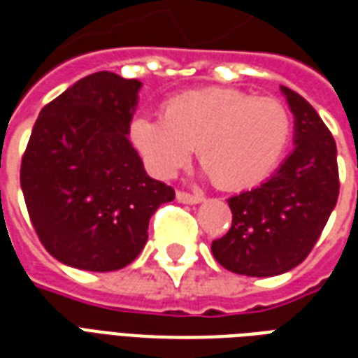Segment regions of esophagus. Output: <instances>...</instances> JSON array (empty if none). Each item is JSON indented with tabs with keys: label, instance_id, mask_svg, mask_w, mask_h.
I'll list each match as a JSON object with an SVG mask.
<instances>
[{
	"label": "esophagus",
	"instance_id": "esophagus-1",
	"mask_svg": "<svg viewBox=\"0 0 358 358\" xmlns=\"http://www.w3.org/2000/svg\"><path fill=\"white\" fill-rule=\"evenodd\" d=\"M176 199H178L180 203L195 205V203H201L205 197H203V194H187V192H178V194H176Z\"/></svg>",
	"mask_w": 358,
	"mask_h": 358
}]
</instances>
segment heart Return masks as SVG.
Here are the masks:
<instances>
[{"instance_id": "b5f03b06", "label": "heart", "mask_w": 358, "mask_h": 358, "mask_svg": "<svg viewBox=\"0 0 358 358\" xmlns=\"http://www.w3.org/2000/svg\"><path fill=\"white\" fill-rule=\"evenodd\" d=\"M130 138L149 169L169 178L199 161L218 186L249 187L268 176L292 138V117L274 97H251L238 90H207L176 97L163 117H138Z\"/></svg>"}]
</instances>
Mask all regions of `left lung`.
<instances>
[{
  "label": "left lung",
  "instance_id": "8db88e82",
  "mask_svg": "<svg viewBox=\"0 0 358 358\" xmlns=\"http://www.w3.org/2000/svg\"><path fill=\"white\" fill-rule=\"evenodd\" d=\"M293 113L295 148L255 189L228 199L232 226L213 241V255L243 276H278L315 248L338 203V149L313 105L280 86Z\"/></svg>",
  "mask_w": 358,
  "mask_h": 358
}]
</instances>
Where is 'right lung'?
<instances>
[{
  "label": "right lung",
  "instance_id": "obj_1",
  "mask_svg": "<svg viewBox=\"0 0 358 358\" xmlns=\"http://www.w3.org/2000/svg\"><path fill=\"white\" fill-rule=\"evenodd\" d=\"M140 80L84 76L48 103L20 164V187L43 248L92 272L124 268L148 241L149 218L174 189L149 176L128 140Z\"/></svg>",
  "mask_w": 358,
  "mask_h": 358
}]
</instances>
